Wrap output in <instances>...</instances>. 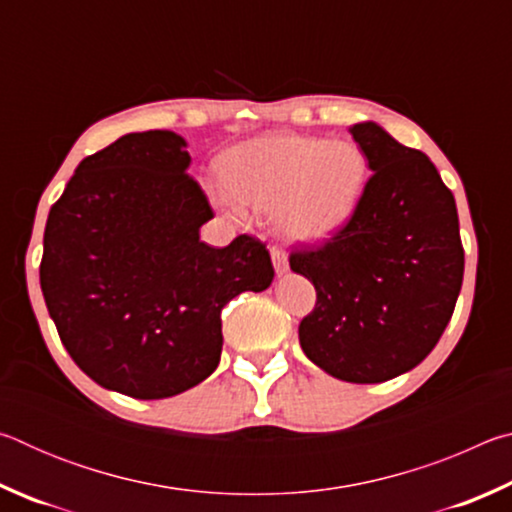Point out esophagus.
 <instances>
[{"label": "esophagus", "instance_id": "obj_1", "mask_svg": "<svg viewBox=\"0 0 512 512\" xmlns=\"http://www.w3.org/2000/svg\"><path fill=\"white\" fill-rule=\"evenodd\" d=\"M271 259H273V266H275L277 275L289 271V257H287V250H284L282 246H277V244L271 246Z\"/></svg>", "mask_w": 512, "mask_h": 512}]
</instances>
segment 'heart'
<instances>
[{"mask_svg": "<svg viewBox=\"0 0 512 512\" xmlns=\"http://www.w3.org/2000/svg\"><path fill=\"white\" fill-rule=\"evenodd\" d=\"M219 171L239 201L262 212H280L291 237L323 241L348 223L368 167L350 142L266 135L230 149ZM228 203L241 212L235 201Z\"/></svg>", "mask_w": 512, "mask_h": 512, "instance_id": "1", "label": "heart"}]
</instances>
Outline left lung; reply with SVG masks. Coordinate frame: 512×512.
<instances>
[{
  "label": "left lung",
  "instance_id": "obj_1",
  "mask_svg": "<svg viewBox=\"0 0 512 512\" xmlns=\"http://www.w3.org/2000/svg\"><path fill=\"white\" fill-rule=\"evenodd\" d=\"M372 176L341 230L291 250V271L314 282L300 345L352 384L393 379L427 357L461 293L465 253L454 194L422 151L377 124L352 126Z\"/></svg>",
  "mask_w": 512,
  "mask_h": 512
}]
</instances>
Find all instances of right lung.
<instances>
[{
  "label": "right lung",
  "instance_id": "right-lung-1",
  "mask_svg": "<svg viewBox=\"0 0 512 512\" xmlns=\"http://www.w3.org/2000/svg\"><path fill=\"white\" fill-rule=\"evenodd\" d=\"M187 167L180 135L128 133L76 167L47 219L40 287L60 341L90 379L135 400L210 377L221 309L275 275L264 241L198 239L214 212Z\"/></svg>",
  "mask_w": 512,
  "mask_h": 512
}]
</instances>
